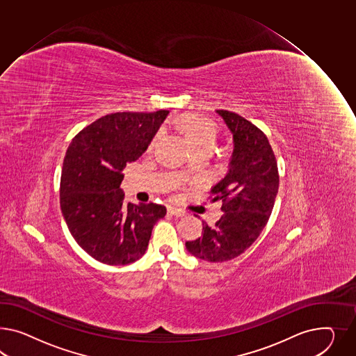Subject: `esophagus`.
Instances as JSON below:
<instances>
[{
  "mask_svg": "<svg viewBox=\"0 0 356 356\" xmlns=\"http://www.w3.org/2000/svg\"><path fill=\"white\" fill-rule=\"evenodd\" d=\"M168 213H171L173 216H184L185 211L177 207H168Z\"/></svg>",
  "mask_w": 356,
  "mask_h": 356,
  "instance_id": "esophagus-1",
  "label": "esophagus"
}]
</instances>
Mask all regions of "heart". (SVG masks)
Returning a JSON list of instances; mask_svg holds the SVG:
<instances>
[{
	"label": "heart",
	"instance_id": "obj_1",
	"mask_svg": "<svg viewBox=\"0 0 356 356\" xmlns=\"http://www.w3.org/2000/svg\"><path fill=\"white\" fill-rule=\"evenodd\" d=\"M172 124L179 127L186 134L189 143L194 149L203 146V145H215L219 128L216 123H213L210 119L198 115H183L173 119ZM162 137V132H158L154 137L153 144H155Z\"/></svg>",
	"mask_w": 356,
	"mask_h": 356
}]
</instances>
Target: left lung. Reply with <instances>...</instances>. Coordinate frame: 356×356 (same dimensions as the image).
<instances>
[{"label": "left lung", "mask_w": 356, "mask_h": 356, "mask_svg": "<svg viewBox=\"0 0 356 356\" xmlns=\"http://www.w3.org/2000/svg\"><path fill=\"white\" fill-rule=\"evenodd\" d=\"M233 136L228 172L211 188L212 201L222 202V216L203 234L185 243L193 257L206 261L234 259L259 237L279 192V171L267 136L245 118L216 110Z\"/></svg>", "instance_id": "left-lung-1"}]
</instances>
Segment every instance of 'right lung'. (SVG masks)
<instances>
[{"label":"right lung","instance_id":"obj_1","mask_svg":"<svg viewBox=\"0 0 356 356\" xmlns=\"http://www.w3.org/2000/svg\"><path fill=\"white\" fill-rule=\"evenodd\" d=\"M170 114L115 113L79 132L68 146L60 176V210L79 246L92 258L125 266L147 250L165 207L124 202L120 184L127 163L146 152Z\"/></svg>","mask_w":356,"mask_h":356}]
</instances>
